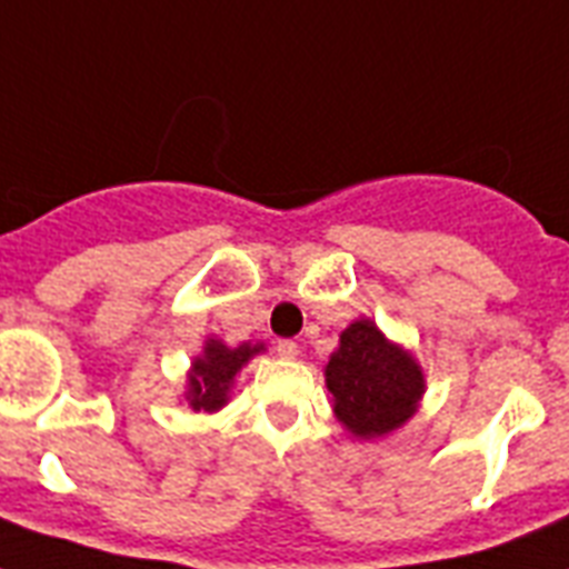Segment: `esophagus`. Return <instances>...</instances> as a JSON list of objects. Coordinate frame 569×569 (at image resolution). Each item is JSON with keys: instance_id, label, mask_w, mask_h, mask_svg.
Segmentation results:
<instances>
[{"instance_id": "34e87169", "label": "esophagus", "mask_w": 569, "mask_h": 569, "mask_svg": "<svg viewBox=\"0 0 569 569\" xmlns=\"http://www.w3.org/2000/svg\"><path fill=\"white\" fill-rule=\"evenodd\" d=\"M274 348H277V355L283 357V360H295V357H298V351H301V348H298V342H292V339H280Z\"/></svg>"}]
</instances>
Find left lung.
<instances>
[{"mask_svg":"<svg viewBox=\"0 0 569 569\" xmlns=\"http://www.w3.org/2000/svg\"><path fill=\"white\" fill-rule=\"evenodd\" d=\"M333 416L357 440H380L413 419L425 396V369L372 319L351 321L325 363Z\"/></svg>","mask_w":569,"mask_h":569,"instance_id":"8db88e82","label":"left lung"}]
</instances>
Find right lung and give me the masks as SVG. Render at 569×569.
Returning a JSON list of instances; mask_svg holds the SVG:
<instances>
[{"label":"right lung","mask_w":569,"mask_h":569,"mask_svg":"<svg viewBox=\"0 0 569 569\" xmlns=\"http://www.w3.org/2000/svg\"><path fill=\"white\" fill-rule=\"evenodd\" d=\"M266 351V342H239V346H227L223 339L206 337L203 351L191 360L189 372H186V392L182 401L194 410V413H218L227 407L236 383V375L253 360L257 355Z\"/></svg>","instance_id":"right-lung-1"}]
</instances>
